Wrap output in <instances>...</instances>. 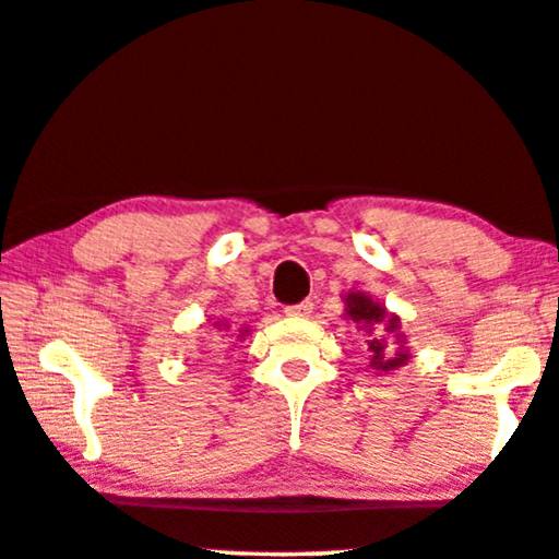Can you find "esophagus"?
Returning <instances> with one entry per match:
<instances>
[{
	"label": "esophagus",
	"mask_w": 559,
	"mask_h": 559,
	"mask_svg": "<svg viewBox=\"0 0 559 559\" xmlns=\"http://www.w3.org/2000/svg\"><path fill=\"white\" fill-rule=\"evenodd\" d=\"M311 309H314V301H299V304H292V307H286V314L288 317H309Z\"/></svg>",
	"instance_id": "obj_1"
}]
</instances>
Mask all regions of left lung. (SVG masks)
<instances>
[{
  "label": "left lung",
  "mask_w": 559,
  "mask_h": 559,
  "mask_svg": "<svg viewBox=\"0 0 559 559\" xmlns=\"http://www.w3.org/2000/svg\"><path fill=\"white\" fill-rule=\"evenodd\" d=\"M347 317H353V322L357 324H366L370 326L368 332H378V337H381L383 332L393 334L399 330V317H391L385 314V309L381 307V304H376L373 299H368L366 294H347ZM393 337L399 340V334H393ZM404 342V340H399ZM393 345H389V349H385V340H368V349L373 353V360H370V366H373L376 370H393L399 366H404V362L408 360L406 349H401L404 345L399 347V353H393L391 349Z\"/></svg>",
  "instance_id": "8db88e82"
}]
</instances>
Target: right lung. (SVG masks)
Wrapping results in <instances>:
<instances>
[{
	"instance_id": "right-lung-1",
	"label": "right lung",
	"mask_w": 559,
	"mask_h": 559,
	"mask_svg": "<svg viewBox=\"0 0 559 559\" xmlns=\"http://www.w3.org/2000/svg\"><path fill=\"white\" fill-rule=\"evenodd\" d=\"M219 326H222V324H219Z\"/></svg>"
}]
</instances>
